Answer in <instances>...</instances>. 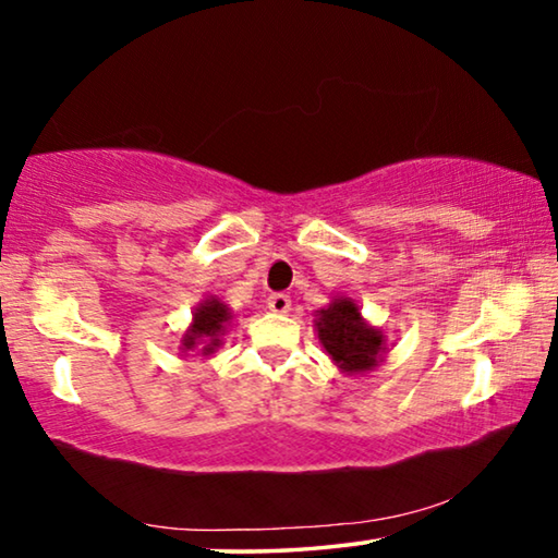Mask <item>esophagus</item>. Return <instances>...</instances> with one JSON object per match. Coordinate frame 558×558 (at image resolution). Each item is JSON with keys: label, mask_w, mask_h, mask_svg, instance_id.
I'll use <instances>...</instances> for the list:
<instances>
[{"label": "esophagus", "mask_w": 558, "mask_h": 558, "mask_svg": "<svg viewBox=\"0 0 558 558\" xmlns=\"http://www.w3.org/2000/svg\"><path fill=\"white\" fill-rule=\"evenodd\" d=\"M269 310L277 312V314H287L289 310H292V299H289V294H271L269 296Z\"/></svg>", "instance_id": "esophagus-1"}]
</instances>
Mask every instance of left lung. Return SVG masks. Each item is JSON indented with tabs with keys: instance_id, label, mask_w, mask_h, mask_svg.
Listing matches in <instances>:
<instances>
[{
	"instance_id": "obj_1",
	"label": "left lung",
	"mask_w": 558,
	"mask_h": 558,
	"mask_svg": "<svg viewBox=\"0 0 558 558\" xmlns=\"http://www.w3.org/2000/svg\"><path fill=\"white\" fill-rule=\"evenodd\" d=\"M319 342L335 365L347 375H362L377 367L385 354V335L362 319L360 306L350 296H337L314 319Z\"/></svg>"
}]
</instances>
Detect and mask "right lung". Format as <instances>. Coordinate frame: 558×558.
Listing matches in <instances>:
<instances>
[{
  "mask_svg": "<svg viewBox=\"0 0 558 558\" xmlns=\"http://www.w3.org/2000/svg\"><path fill=\"white\" fill-rule=\"evenodd\" d=\"M231 322V312L221 299H204L193 312V322L191 327L185 329V335L181 339V350H196L201 347V354H211L216 347L221 344V337L226 332Z\"/></svg>",
  "mask_w": 558,
  "mask_h": 558,
  "instance_id": "add662e5",
  "label": "right lung"
}]
</instances>
